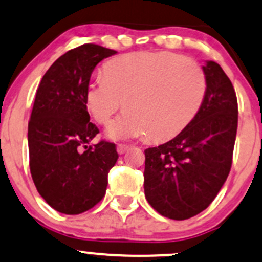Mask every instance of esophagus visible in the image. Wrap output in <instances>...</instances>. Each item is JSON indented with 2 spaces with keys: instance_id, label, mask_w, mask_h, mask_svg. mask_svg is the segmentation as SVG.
Here are the masks:
<instances>
[{
  "instance_id": "1",
  "label": "esophagus",
  "mask_w": 262,
  "mask_h": 262,
  "mask_svg": "<svg viewBox=\"0 0 262 262\" xmlns=\"http://www.w3.org/2000/svg\"><path fill=\"white\" fill-rule=\"evenodd\" d=\"M128 145H126V144H118L117 145V152L118 154H123V152H126V150L128 149Z\"/></svg>"
}]
</instances>
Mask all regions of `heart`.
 I'll use <instances>...</instances> for the list:
<instances>
[{"label": "heart", "instance_id": "b5f03b06", "mask_svg": "<svg viewBox=\"0 0 262 262\" xmlns=\"http://www.w3.org/2000/svg\"><path fill=\"white\" fill-rule=\"evenodd\" d=\"M207 93V78L189 58L170 51H140L110 60L85 90V107L107 126L112 140L150 135L165 140L179 134L196 116Z\"/></svg>", "mask_w": 262, "mask_h": 262}]
</instances>
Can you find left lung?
<instances>
[{
  "label": "left lung",
  "mask_w": 262,
  "mask_h": 262,
  "mask_svg": "<svg viewBox=\"0 0 262 262\" xmlns=\"http://www.w3.org/2000/svg\"><path fill=\"white\" fill-rule=\"evenodd\" d=\"M207 93L201 110L170 141L145 150V196L156 212L183 221L207 208L232 165L238 106L220 64L203 67Z\"/></svg>",
  "instance_id": "8db88e82"
}]
</instances>
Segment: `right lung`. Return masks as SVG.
<instances>
[{
  "label": "right lung",
  "mask_w": 262,
  "mask_h": 262,
  "mask_svg": "<svg viewBox=\"0 0 262 262\" xmlns=\"http://www.w3.org/2000/svg\"><path fill=\"white\" fill-rule=\"evenodd\" d=\"M113 54L80 45L56 59L37 87L28 130L31 177L45 202L64 214H79L101 202L118 159L113 142L88 146L99 130L85 107L92 72Z\"/></svg>",
  "instance_id": "obj_1"
}]
</instances>
